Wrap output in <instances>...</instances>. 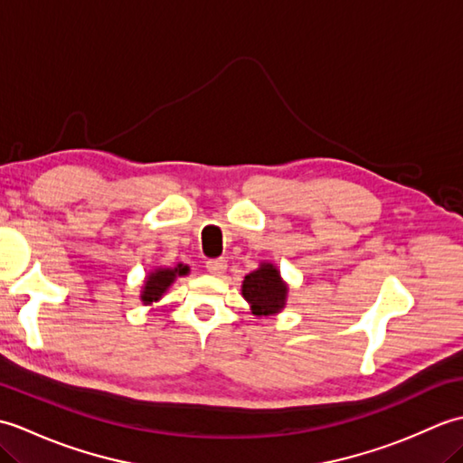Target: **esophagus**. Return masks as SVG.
<instances>
[{
	"instance_id": "esophagus-1",
	"label": "esophagus",
	"mask_w": 463,
	"mask_h": 463,
	"mask_svg": "<svg viewBox=\"0 0 463 463\" xmlns=\"http://www.w3.org/2000/svg\"><path fill=\"white\" fill-rule=\"evenodd\" d=\"M206 270H209L211 274H214V277H221V274L226 270V260L224 259L206 260Z\"/></svg>"
}]
</instances>
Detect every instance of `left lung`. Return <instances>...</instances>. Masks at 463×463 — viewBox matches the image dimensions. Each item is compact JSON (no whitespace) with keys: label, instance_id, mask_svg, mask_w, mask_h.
<instances>
[{"label":"left lung","instance_id":"obj_1","mask_svg":"<svg viewBox=\"0 0 463 463\" xmlns=\"http://www.w3.org/2000/svg\"><path fill=\"white\" fill-rule=\"evenodd\" d=\"M287 294L288 287L280 279L279 269L270 262H260V267L242 280V297L257 317H270L280 312L287 304Z\"/></svg>","mask_w":463,"mask_h":463}]
</instances>
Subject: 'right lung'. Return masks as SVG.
I'll return each mask as SVG.
<instances>
[{
    "label": "right lung",
    "mask_w": 463,
    "mask_h": 463,
    "mask_svg": "<svg viewBox=\"0 0 463 463\" xmlns=\"http://www.w3.org/2000/svg\"><path fill=\"white\" fill-rule=\"evenodd\" d=\"M184 274H189V267H184V264H176L175 269H155L153 272H149L141 292L143 304H153L156 300H161V297L175 282V279L184 277Z\"/></svg>",
    "instance_id": "add662e5"
}]
</instances>
